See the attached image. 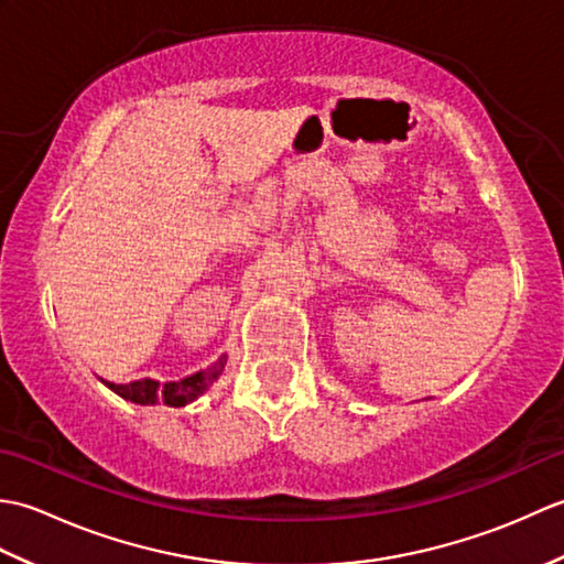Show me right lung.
<instances>
[{
	"label": "right lung",
	"instance_id": "obj_1",
	"mask_svg": "<svg viewBox=\"0 0 564 564\" xmlns=\"http://www.w3.org/2000/svg\"><path fill=\"white\" fill-rule=\"evenodd\" d=\"M227 364V354H223L218 361L210 364L206 370H196L182 380H170V382H160L152 378H142V380H133L128 386H116V382H109L99 378L106 388L113 390L118 398H123L128 402L135 404H170V406H186L188 402L198 400L203 392H206L215 380L220 378V373L225 370Z\"/></svg>",
	"mask_w": 564,
	"mask_h": 564
}]
</instances>
